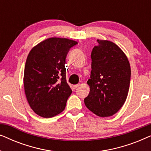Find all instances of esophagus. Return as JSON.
I'll return each mask as SVG.
<instances>
[{
    "instance_id": "esophagus-1",
    "label": "esophagus",
    "mask_w": 151,
    "mask_h": 151,
    "mask_svg": "<svg viewBox=\"0 0 151 151\" xmlns=\"http://www.w3.org/2000/svg\"><path fill=\"white\" fill-rule=\"evenodd\" d=\"M80 86V84H76V85H73V88H77L79 87Z\"/></svg>"
}]
</instances>
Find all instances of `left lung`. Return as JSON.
Instances as JSON below:
<instances>
[{
  "instance_id": "obj_1",
  "label": "left lung",
  "mask_w": 151,
  "mask_h": 151,
  "mask_svg": "<svg viewBox=\"0 0 151 151\" xmlns=\"http://www.w3.org/2000/svg\"><path fill=\"white\" fill-rule=\"evenodd\" d=\"M91 52L90 92L84 104L99 117L112 116L124 104L129 90L131 67L124 51L114 42L97 40Z\"/></svg>"
}]
</instances>
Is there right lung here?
Instances as JSON below:
<instances>
[{"mask_svg": "<svg viewBox=\"0 0 151 151\" xmlns=\"http://www.w3.org/2000/svg\"><path fill=\"white\" fill-rule=\"evenodd\" d=\"M78 42L49 38L33 47L27 58L24 88L27 100L39 116L49 118L65 110L72 91L66 80L65 60Z\"/></svg>", "mask_w": 151, "mask_h": 151, "instance_id": "obj_1", "label": "right lung"}]
</instances>
